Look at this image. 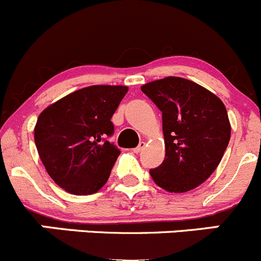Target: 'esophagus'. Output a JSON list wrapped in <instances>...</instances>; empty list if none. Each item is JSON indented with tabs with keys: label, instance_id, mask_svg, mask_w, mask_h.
<instances>
[{
	"label": "esophagus",
	"instance_id": "esophagus-1",
	"mask_svg": "<svg viewBox=\"0 0 261 261\" xmlns=\"http://www.w3.org/2000/svg\"><path fill=\"white\" fill-rule=\"evenodd\" d=\"M144 148H145V143H144V141H140V144H139L136 148H134V153H140Z\"/></svg>",
	"mask_w": 261,
	"mask_h": 261
}]
</instances>
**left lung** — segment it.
<instances>
[{
	"mask_svg": "<svg viewBox=\"0 0 261 261\" xmlns=\"http://www.w3.org/2000/svg\"><path fill=\"white\" fill-rule=\"evenodd\" d=\"M162 112L166 156L150 169L156 185L186 192L203 184L218 167L231 138L223 102L205 88L182 77H164L141 87Z\"/></svg>",
	"mask_w": 261,
	"mask_h": 261,
	"instance_id": "8db88e82",
	"label": "left lung"
}]
</instances>
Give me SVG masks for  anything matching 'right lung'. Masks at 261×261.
Instances as JSON below:
<instances>
[{
  "label": "right lung",
  "instance_id": "right-lung-1",
  "mask_svg": "<svg viewBox=\"0 0 261 261\" xmlns=\"http://www.w3.org/2000/svg\"><path fill=\"white\" fill-rule=\"evenodd\" d=\"M127 87L83 88L45 108L34 128L40 159L50 178L75 195L97 192L121 150L111 143L112 118Z\"/></svg>",
  "mask_w": 261,
  "mask_h": 261
}]
</instances>
